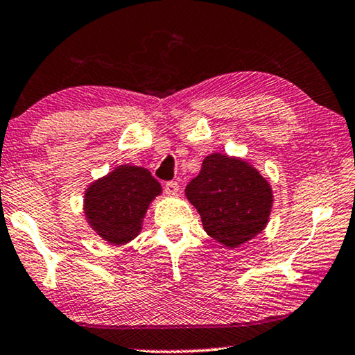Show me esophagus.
I'll use <instances>...</instances> for the list:
<instances>
[{"mask_svg": "<svg viewBox=\"0 0 355 355\" xmlns=\"http://www.w3.org/2000/svg\"><path fill=\"white\" fill-rule=\"evenodd\" d=\"M178 189H180V187L177 182H166L164 183V191L168 196H175L178 193Z\"/></svg>", "mask_w": 355, "mask_h": 355, "instance_id": "esophagus-1", "label": "esophagus"}]
</instances>
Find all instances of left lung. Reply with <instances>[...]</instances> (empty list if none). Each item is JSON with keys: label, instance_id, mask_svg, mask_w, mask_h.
Wrapping results in <instances>:
<instances>
[{"label": "left lung", "instance_id": "obj_1", "mask_svg": "<svg viewBox=\"0 0 355 355\" xmlns=\"http://www.w3.org/2000/svg\"><path fill=\"white\" fill-rule=\"evenodd\" d=\"M184 193L198 208L205 232L229 248L261 234L273 204L272 188L257 168L221 153L205 157Z\"/></svg>", "mask_w": 355, "mask_h": 355}]
</instances>
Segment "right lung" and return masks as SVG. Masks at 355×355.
<instances>
[{
  "mask_svg": "<svg viewBox=\"0 0 355 355\" xmlns=\"http://www.w3.org/2000/svg\"><path fill=\"white\" fill-rule=\"evenodd\" d=\"M161 194V184L144 167L120 166L96 180L85 191L87 221L112 245L137 237L150 202Z\"/></svg>",
  "mask_w": 355,
  "mask_h": 355,
  "instance_id": "right-lung-1",
  "label": "right lung"
}]
</instances>
